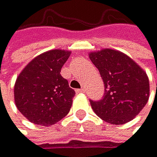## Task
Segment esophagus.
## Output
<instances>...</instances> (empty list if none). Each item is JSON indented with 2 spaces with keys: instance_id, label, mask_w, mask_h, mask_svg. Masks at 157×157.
Segmentation results:
<instances>
[{
  "instance_id": "1",
  "label": "esophagus",
  "mask_w": 157,
  "mask_h": 157,
  "mask_svg": "<svg viewBox=\"0 0 157 157\" xmlns=\"http://www.w3.org/2000/svg\"><path fill=\"white\" fill-rule=\"evenodd\" d=\"M77 91V93H84V91H85V89L82 87V88H80V89H77L75 90Z\"/></svg>"
}]
</instances>
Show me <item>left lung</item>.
I'll use <instances>...</instances> for the list:
<instances>
[{
	"label": "left lung",
	"instance_id": "1",
	"mask_svg": "<svg viewBox=\"0 0 157 157\" xmlns=\"http://www.w3.org/2000/svg\"><path fill=\"white\" fill-rule=\"evenodd\" d=\"M89 58L99 70L105 85L100 101L90 100L94 113L111 124H124L146 106L150 96L147 74L124 53L105 48L90 52Z\"/></svg>",
	"mask_w": 157,
	"mask_h": 157
}]
</instances>
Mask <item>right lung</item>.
Segmentation results:
<instances>
[{
    "instance_id": "obj_1",
    "label": "right lung",
    "mask_w": 157,
    "mask_h": 157,
    "mask_svg": "<svg viewBox=\"0 0 157 157\" xmlns=\"http://www.w3.org/2000/svg\"><path fill=\"white\" fill-rule=\"evenodd\" d=\"M71 51L53 49L37 56L19 74L15 105L29 121L49 126L65 117L75 92L60 72Z\"/></svg>"
}]
</instances>
